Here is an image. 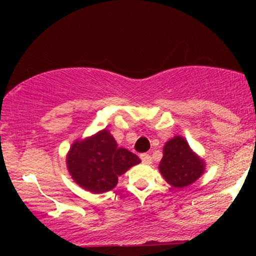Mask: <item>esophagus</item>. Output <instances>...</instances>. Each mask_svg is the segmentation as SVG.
<instances>
[{
    "instance_id": "esophagus-1",
    "label": "esophagus",
    "mask_w": 256,
    "mask_h": 256,
    "mask_svg": "<svg viewBox=\"0 0 256 256\" xmlns=\"http://www.w3.org/2000/svg\"><path fill=\"white\" fill-rule=\"evenodd\" d=\"M140 158H141V161H142L144 164H150L152 162V157L150 156L148 154H142L140 156Z\"/></svg>"
}]
</instances>
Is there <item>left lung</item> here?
<instances>
[{
	"label": "left lung",
	"instance_id": "left-lung-1",
	"mask_svg": "<svg viewBox=\"0 0 256 256\" xmlns=\"http://www.w3.org/2000/svg\"><path fill=\"white\" fill-rule=\"evenodd\" d=\"M160 171L170 184L183 188L200 177L204 164L193 154L184 138L176 136L164 144Z\"/></svg>",
	"mask_w": 256,
	"mask_h": 256
}]
</instances>
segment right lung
I'll return each instance as SVG.
<instances>
[{
    "instance_id": "obj_1",
    "label": "right lung",
    "mask_w": 256,
    "mask_h": 256,
    "mask_svg": "<svg viewBox=\"0 0 256 256\" xmlns=\"http://www.w3.org/2000/svg\"><path fill=\"white\" fill-rule=\"evenodd\" d=\"M141 160L118 144L109 131L73 144L68 156L69 174L84 190L92 193H104L118 184V176Z\"/></svg>"
}]
</instances>
